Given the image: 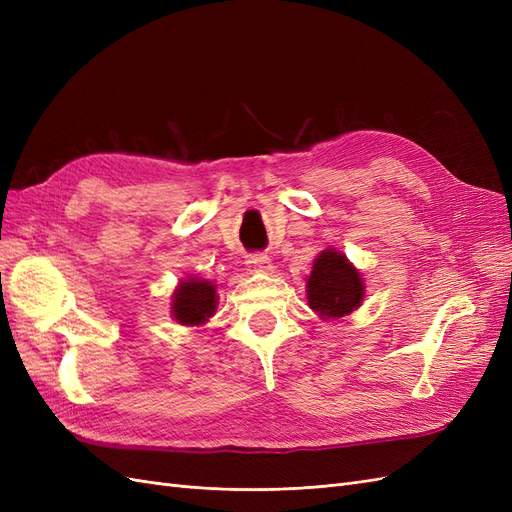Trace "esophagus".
Instances as JSON below:
<instances>
[{"label": "esophagus", "mask_w": 512, "mask_h": 512, "mask_svg": "<svg viewBox=\"0 0 512 512\" xmlns=\"http://www.w3.org/2000/svg\"><path fill=\"white\" fill-rule=\"evenodd\" d=\"M247 269H250L252 273H271L273 271V265H271V258L267 254H252L250 258H247Z\"/></svg>", "instance_id": "1"}]
</instances>
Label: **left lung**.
<instances>
[{"label":"left lung","mask_w":512,"mask_h":512,"mask_svg":"<svg viewBox=\"0 0 512 512\" xmlns=\"http://www.w3.org/2000/svg\"><path fill=\"white\" fill-rule=\"evenodd\" d=\"M305 290L309 309H314L320 320L333 322L350 316L363 305L365 280L346 254L327 247L316 256Z\"/></svg>","instance_id":"8db88e82"}]
</instances>
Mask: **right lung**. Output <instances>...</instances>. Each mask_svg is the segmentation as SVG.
<instances>
[{"mask_svg": "<svg viewBox=\"0 0 512 512\" xmlns=\"http://www.w3.org/2000/svg\"><path fill=\"white\" fill-rule=\"evenodd\" d=\"M218 286L203 277L188 275L170 294V316L183 327H205L218 312Z\"/></svg>", "mask_w": 512, "mask_h": 512, "instance_id": "1", "label": "right lung"}]
</instances>
